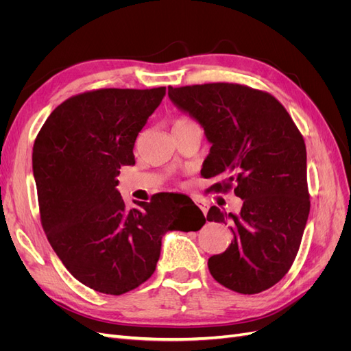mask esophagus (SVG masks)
<instances>
[{
	"instance_id": "obj_1",
	"label": "esophagus",
	"mask_w": 351,
	"mask_h": 351,
	"mask_svg": "<svg viewBox=\"0 0 351 351\" xmlns=\"http://www.w3.org/2000/svg\"><path fill=\"white\" fill-rule=\"evenodd\" d=\"M195 202H196V204H197V206L202 209V212H204V215L206 217V214H208V205L205 204V202L204 200H199V199H193Z\"/></svg>"
}]
</instances>
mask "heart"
<instances>
[{"instance_id": "obj_1", "label": "heart", "mask_w": 351, "mask_h": 351, "mask_svg": "<svg viewBox=\"0 0 351 351\" xmlns=\"http://www.w3.org/2000/svg\"><path fill=\"white\" fill-rule=\"evenodd\" d=\"M189 120H186V119H178V120H176L174 121V125H177V124H183V123H187Z\"/></svg>"}]
</instances>
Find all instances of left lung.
<instances>
[{
  "label": "left lung",
  "mask_w": 351,
  "mask_h": 351,
  "mask_svg": "<svg viewBox=\"0 0 351 351\" xmlns=\"http://www.w3.org/2000/svg\"><path fill=\"white\" fill-rule=\"evenodd\" d=\"M178 110L205 130L212 143L200 174L219 177L209 192L243 199L239 214L217 206L208 221L231 222L228 249L208 261L227 289L256 294L289 272L309 217L306 145L290 114L272 95L237 83L168 88Z\"/></svg>",
  "instance_id": "obj_1"
}]
</instances>
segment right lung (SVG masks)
Wrapping results in <instances>:
<instances>
[{"instance_id":"right-lung-1","label":"right lung","mask_w":351,"mask_h":351,"mask_svg":"<svg viewBox=\"0 0 351 351\" xmlns=\"http://www.w3.org/2000/svg\"><path fill=\"white\" fill-rule=\"evenodd\" d=\"M165 97V88L84 92L51 112L36 136L32 167L40 222L74 278L120 295L151 278L161 240L171 230L205 224L192 199L183 206L158 193L127 209L117 186L133 165L136 137Z\"/></svg>"}]
</instances>
